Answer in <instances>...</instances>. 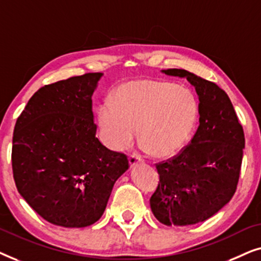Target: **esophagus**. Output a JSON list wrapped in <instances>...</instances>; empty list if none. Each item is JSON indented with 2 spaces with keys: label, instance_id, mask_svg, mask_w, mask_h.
Here are the masks:
<instances>
[{
  "label": "esophagus",
  "instance_id": "esophagus-1",
  "mask_svg": "<svg viewBox=\"0 0 261 261\" xmlns=\"http://www.w3.org/2000/svg\"><path fill=\"white\" fill-rule=\"evenodd\" d=\"M142 162H144V159H142L140 155L135 154V153H133V154L129 155V165H130V166H134L135 164L142 163Z\"/></svg>",
  "mask_w": 261,
  "mask_h": 261
}]
</instances>
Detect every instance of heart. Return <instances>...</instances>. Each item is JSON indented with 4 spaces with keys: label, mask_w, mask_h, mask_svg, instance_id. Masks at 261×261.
I'll use <instances>...</instances> for the list:
<instances>
[{
    "label": "heart",
    "mask_w": 261,
    "mask_h": 261,
    "mask_svg": "<svg viewBox=\"0 0 261 261\" xmlns=\"http://www.w3.org/2000/svg\"><path fill=\"white\" fill-rule=\"evenodd\" d=\"M198 103L194 92L170 82L137 81L114 91L112 102L97 109L102 140L114 151L140 140L154 155L166 156L183 147L194 130Z\"/></svg>",
    "instance_id": "heart-1"
}]
</instances>
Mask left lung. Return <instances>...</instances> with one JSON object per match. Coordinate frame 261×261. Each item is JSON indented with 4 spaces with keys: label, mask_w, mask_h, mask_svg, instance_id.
<instances>
[{
    "label": "left lung",
    "mask_w": 261,
    "mask_h": 261,
    "mask_svg": "<svg viewBox=\"0 0 261 261\" xmlns=\"http://www.w3.org/2000/svg\"><path fill=\"white\" fill-rule=\"evenodd\" d=\"M187 77L198 95L199 126L190 144L172 158L156 163L159 184L149 199L155 219L166 226L208 220L237 190L245 135L226 91L181 69L164 70Z\"/></svg>",
    "instance_id": "left-lung-1"
}]
</instances>
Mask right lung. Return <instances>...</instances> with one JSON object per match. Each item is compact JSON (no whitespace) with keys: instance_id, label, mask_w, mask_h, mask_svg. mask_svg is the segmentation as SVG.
<instances>
[{"instance_id":"obj_1","label":"right lung","mask_w":261,"mask_h":261,"mask_svg":"<svg viewBox=\"0 0 261 261\" xmlns=\"http://www.w3.org/2000/svg\"><path fill=\"white\" fill-rule=\"evenodd\" d=\"M101 76L84 73L40 88L14 128L17 191L57 226L88 227L101 219L114 184L129 167L124 153L96 138L92 94Z\"/></svg>"}]
</instances>
